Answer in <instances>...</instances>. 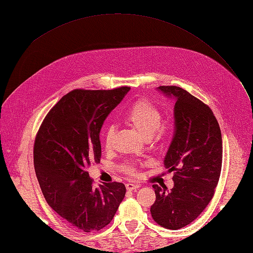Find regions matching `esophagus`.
<instances>
[{"label": "esophagus", "mask_w": 253, "mask_h": 253, "mask_svg": "<svg viewBox=\"0 0 253 253\" xmlns=\"http://www.w3.org/2000/svg\"><path fill=\"white\" fill-rule=\"evenodd\" d=\"M139 187H140V186L136 184V182H127V184H126V189L127 190H136V189H138Z\"/></svg>", "instance_id": "esophagus-1"}]
</instances>
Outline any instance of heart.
<instances>
[{
  "mask_svg": "<svg viewBox=\"0 0 253 253\" xmlns=\"http://www.w3.org/2000/svg\"><path fill=\"white\" fill-rule=\"evenodd\" d=\"M128 126L132 127L139 135L144 139H150L153 137L154 133L157 132L155 138H162V131L159 128L162 124V114L159 111L158 107H155L153 104L149 103L147 101H139L137 103L131 106V109L126 113L124 117ZM115 130L113 127H110L106 130L104 135V146L109 149L112 146L113 139H114ZM124 170L130 175H135L137 171V168L135 164L129 163L124 166Z\"/></svg>",
  "mask_w": 253,
  "mask_h": 253,
  "instance_id": "1",
  "label": "heart"
}]
</instances>
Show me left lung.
I'll return each instance as SVG.
<instances>
[{
	"instance_id": "1",
	"label": "left lung",
	"mask_w": 253,
	"mask_h": 253,
	"mask_svg": "<svg viewBox=\"0 0 253 253\" xmlns=\"http://www.w3.org/2000/svg\"><path fill=\"white\" fill-rule=\"evenodd\" d=\"M174 99L175 131L164 158L174 171V187L153 185L155 202L150 212L161 226L177 230L200 215L212 200L222 169V133L212 110L176 85L157 88Z\"/></svg>"
}]
</instances>
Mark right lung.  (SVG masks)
I'll return each instance as SVG.
<instances>
[{
	"instance_id": "1",
	"label": "right lung",
	"mask_w": 253,
	"mask_h": 253,
	"mask_svg": "<svg viewBox=\"0 0 253 253\" xmlns=\"http://www.w3.org/2000/svg\"><path fill=\"white\" fill-rule=\"evenodd\" d=\"M129 89L73 90L37 133L34 163L42 193L58 215L85 233L110 224L125 197L122 182L95 187L87 169L100 162L102 125Z\"/></svg>"
}]
</instances>
